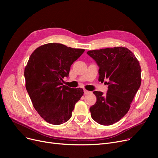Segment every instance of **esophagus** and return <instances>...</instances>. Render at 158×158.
<instances>
[{
  "instance_id": "obj_1",
  "label": "esophagus",
  "mask_w": 158,
  "mask_h": 158,
  "mask_svg": "<svg viewBox=\"0 0 158 158\" xmlns=\"http://www.w3.org/2000/svg\"><path fill=\"white\" fill-rule=\"evenodd\" d=\"M89 91H88V90H86V89H84V94H89Z\"/></svg>"
}]
</instances>
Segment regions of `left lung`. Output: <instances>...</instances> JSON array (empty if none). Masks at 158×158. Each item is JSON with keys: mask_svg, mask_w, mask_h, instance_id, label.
I'll use <instances>...</instances> for the list:
<instances>
[{"mask_svg": "<svg viewBox=\"0 0 158 158\" xmlns=\"http://www.w3.org/2000/svg\"><path fill=\"white\" fill-rule=\"evenodd\" d=\"M99 66L98 81L108 80L106 95L94 92L96 103L89 108L92 118L97 123L110 126L119 121L130 109L131 104L141 85V66L129 49L114 47L89 51Z\"/></svg>", "mask_w": 158, "mask_h": 158, "instance_id": "8db88e82", "label": "left lung"}]
</instances>
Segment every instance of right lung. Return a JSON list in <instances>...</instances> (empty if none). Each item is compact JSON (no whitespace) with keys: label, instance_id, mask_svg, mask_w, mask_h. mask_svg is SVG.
Wrapping results in <instances>:
<instances>
[{"label":"right lung","instance_id":"1","mask_svg":"<svg viewBox=\"0 0 158 158\" xmlns=\"http://www.w3.org/2000/svg\"><path fill=\"white\" fill-rule=\"evenodd\" d=\"M85 49L47 44L35 49L24 70L26 88L35 109L47 122L60 125L72 117L83 89L63 85L73 63Z\"/></svg>","mask_w":158,"mask_h":158}]
</instances>
